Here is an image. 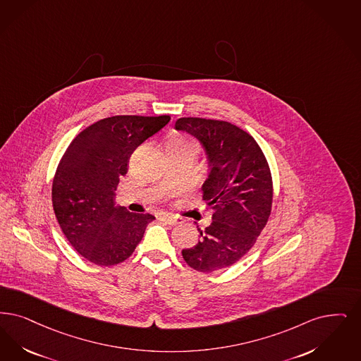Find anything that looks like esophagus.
<instances>
[{
  "label": "esophagus",
  "instance_id": "esophagus-1",
  "mask_svg": "<svg viewBox=\"0 0 361 361\" xmlns=\"http://www.w3.org/2000/svg\"><path fill=\"white\" fill-rule=\"evenodd\" d=\"M161 220H164V221L168 223L169 226L183 224V219H181V217L173 216V215H164V216L161 217Z\"/></svg>",
  "mask_w": 361,
  "mask_h": 361
}]
</instances>
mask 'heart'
<instances>
[{"label": "heart", "instance_id": "b5f03b06", "mask_svg": "<svg viewBox=\"0 0 361 361\" xmlns=\"http://www.w3.org/2000/svg\"><path fill=\"white\" fill-rule=\"evenodd\" d=\"M172 147H193L196 150L199 149L197 144L193 140L187 138V137H181V135H173L169 138V141L166 144V150L172 149Z\"/></svg>", "mask_w": 361, "mask_h": 361}]
</instances>
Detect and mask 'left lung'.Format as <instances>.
<instances>
[{
	"label": "left lung",
	"instance_id": "1",
	"mask_svg": "<svg viewBox=\"0 0 361 361\" xmlns=\"http://www.w3.org/2000/svg\"><path fill=\"white\" fill-rule=\"evenodd\" d=\"M174 128L202 142L209 164L202 190L212 223L197 228L202 238L183 250V258L200 273L227 269L255 245L271 214L269 162L257 141L230 122L188 116L177 119Z\"/></svg>",
	"mask_w": 361,
	"mask_h": 361
}]
</instances>
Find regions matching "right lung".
<instances>
[{
	"instance_id": "right-lung-1",
	"label": "right lung",
	"mask_w": 361,
	"mask_h": 361,
	"mask_svg": "<svg viewBox=\"0 0 361 361\" xmlns=\"http://www.w3.org/2000/svg\"><path fill=\"white\" fill-rule=\"evenodd\" d=\"M171 121L169 116H116L80 131L59 162L52 205L59 226L88 262L114 266L128 259L156 217L114 202L133 152Z\"/></svg>"
}]
</instances>
